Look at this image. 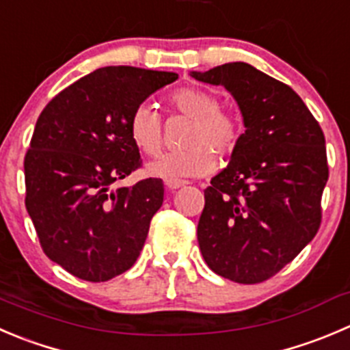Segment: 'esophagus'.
<instances>
[{"label": "esophagus", "mask_w": 350, "mask_h": 350, "mask_svg": "<svg viewBox=\"0 0 350 350\" xmlns=\"http://www.w3.org/2000/svg\"><path fill=\"white\" fill-rule=\"evenodd\" d=\"M181 186H185V181H165V188L169 191H174V189L181 188Z\"/></svg>", "instance_id": "34e87169"}]
</instances>
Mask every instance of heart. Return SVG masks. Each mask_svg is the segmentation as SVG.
I'll use <instances>...</instances> for the list:
<instances>
[{
	"label": "heart",
	"instance_id": "obj_1",
	"mask_svg": "<svg viewBox=\"0 0 350 350\" xmlns=\"http://www.w3.org/2000/svg\"><path fill=\"white\" fill-rule=\"evenodd\" d=\"M176 111L193 120L181 152H165L145 165L148 176L164 181H183L213 171L217 155H227L241 138L236 116L220 109L219 97L202 89H181L171 96ZM130 138L144 154L154 155L162 147V121L154 106L142 103L128 121Z\"/></svg>",
	"mask_w": 350,
	"mask_h": 350
}]
</instances>
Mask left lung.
<instances>
[{
    "mask_svg": "<svg viewBox=\"0 0 350 350\" xmlns=\"http://www.w3.org/2000/svg\"><path fill=\"white\" fill-rule=\"evenodd\" d=\"M189 75L224 87L244 124L229 165L205 189L200 251L224 279L263 282L318 232L328 181L323 131L289 85L251 64L236 61Z\"/></svg>",
    "mask_w": 350,
    "mask_h": 350,
    "instance_id": "1",
    "label": "left lung"
}]
</instances>
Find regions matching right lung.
<instances>
[{
  "instance_id": "right-lung-1",
  "label": "right lung",
  "mask_w": 350,
  "mask_h": 350,
  "mask_svg": "<svg viewBox=\"0 0 350 350\" xmlns=\"http://www.w3.org/2000/svg\"><path fill=\"white\" fill-rule=\"evenodd\" d=\"M176 80L172 71L99 68L40 113L23 162L25 206L44 253L71 275L106 282L140 256L164 185L114 183L142 164L128 131L131 113Z\"/></svg>"
}]
</instances>
